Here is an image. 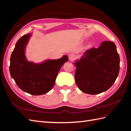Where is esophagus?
Returning <instances> with one entry per match:
<instances>
[{
    "instance_id": "34e87169",
    "label": "esophagus",
    "mask_w": 131,
    "mask_h": 131,
    "mask_svg": "<svg viewBox=\"0 0 131 131\" xmlns=\"http://www.w3.org/2000/svg\"><path fill=\"white\" fill-rule=\"evenodd\" d=\"M76 58V56H75V55L73 53L72 54H70L69 55V59H70V61H74V59Z\"/></svg>"
}]
</instances>
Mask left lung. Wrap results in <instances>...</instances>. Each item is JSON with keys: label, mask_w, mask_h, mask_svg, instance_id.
<instances>
[{"label": "left lung", "mask_w": 131, "mask_h": 131, "mask_svg": "<svg viewBox=\"0 0 131 131\" xmlns=\"http://www.w3.org/2000/svg\"><path fill=\"white\" fill-rule=\"evenodd\" d=\"M77 68L75 80L81 91L90 94L105 92L112 86L120 70V57L112 41H105L98 48L87 50L80 60L73 63Z\"/></svg>", "instance_id": "obj_1"}]
</instances>
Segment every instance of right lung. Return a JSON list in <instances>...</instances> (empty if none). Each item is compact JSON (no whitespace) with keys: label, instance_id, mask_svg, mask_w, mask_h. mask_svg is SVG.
I'll return each mask as SVG.
<instances>
[{"label":"right lung","instance_id":"1","mask_svg":"<svg viewBox=\"0 0 131 131\" xmlns=\"http://www.w3.org/2000/svg\"><path fill=\"white\" fill-rule=\"evenodd\" d=\"M31 34L23 35L17 41L10 57V73L22 91L38 96L52 89L62 66L68 61L66 55L58 59H47L41 63L27 60L25 49Z\"/></svg>","mask_w":131,"mask_h":131}]
</instances>
